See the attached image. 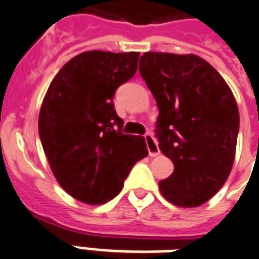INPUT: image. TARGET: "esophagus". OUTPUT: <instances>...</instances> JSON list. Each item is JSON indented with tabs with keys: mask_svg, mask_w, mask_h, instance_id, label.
<instances>
[{
	"mask_svg": "<svg viewBox=\"0 0 259 259\" xmlns=\"http://www.w3.org/2000/svg\"><path fill=\"white\" fill-rule=\"evenodd\" d=\"M145 141H146L149 155H150V157H157V155H159L161 151H159L158 144H157V141L154 140V137L151 136V134H145Z\"/></svg>",
	"mask_w": 259,
	"mask_h": 259,
	"instance_id": "esophagus-1",
	"label": "esophagus"
}]
</instances>
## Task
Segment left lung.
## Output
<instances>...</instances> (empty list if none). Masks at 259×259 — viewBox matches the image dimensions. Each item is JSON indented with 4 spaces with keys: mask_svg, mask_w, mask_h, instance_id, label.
<instances>
[{
    "mask_svg": "<svg viewBox=\"0 0 259 259\" xmlns=\"http://www.w3.org/2000/svg\"><path fill=\"white\" fill-rule=\"evenodd\" d=\"M140 73L159 109V149L174 163L159 190L181 207L202 205L224 186L234 162L239 111L232 90L195 54L148 52Z\"/></svg>",
    "mask_w": 259,
    "mask_h": 259,
    "instance_id": "1",
    "label": "left lung"
}]
</instances>
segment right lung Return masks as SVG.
Segmentation results:
<instances>
[{
  "label": "right lung",
  "instance_id": "right-lung-1",
  "mask_svg": "<svg viewBox=\"0 0 259 259\" xmlns=\"http://www.w3.org/2000/svg\"><path fill=\"white\" fill-rule=\"evenodd\" d=\"M140 53L92 50L62 66L42 101L38 133L50 169L66 193L100 205L123 188L148 155L141 136L123 134L113 97L137 71Z\"/></svg>",
  "mask_w": 259,
  "mask_h": 259
}]
</instances>
